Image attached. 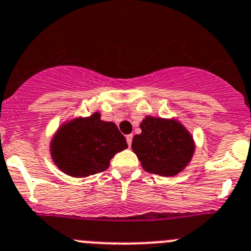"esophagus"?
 I'll use <instances>...</instances> for the list:
<instances>
[{
  "label": "esophagus",
  "instance_id": "1",
  "mask_svg": "<svg viewBox=\"0 0 251 251\" xmlns=\"http://www.w3.org/2000/svg\"><path fill=\"white\" fill-rule=\"evenodd\" d=\"M132 138H133V135H132V133H131V135H127V136H126V141H127L128 147H130L131 143H132Z\"/></svg>",
  "mask_w": 251,
  "mask_h": 251
}]
</instances>
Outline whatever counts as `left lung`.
<instances>
[{"label": "left lung", "instance_id": "left-lung-1", "mask_svg": "<svg viewBox=\"0 0 251 251\" xmlns=\"http://www.w3.org/2000/svg\"><path fill=\"white\" fill-rule=\"evenodd\" d=\"M140 127L142 132L133 137L131 147L146 172L174 176L190 162L195 143L181 124L146 116Z\"/></svg>", "mask_w": 251, "mask_h": 251}]
</instances>
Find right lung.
I'll return each instance as SVG.
<instances>
[{"label": "right lung", "instance_id": "1", "mask_svg": "<svg viewBox=\"0 0 251 251\" xmlns=\"http://www.w3.org/2000/svg\"><path fill=\"white\" fill-rule=\"evenodd\" d=\"M127 142L114 123L100 120V114L74 119L58 128L51 141V155L60 170L84 177L108 169L115 153Z\"/></svg>", "mask_w": 251, "mask_h": 251}]
</instances>
